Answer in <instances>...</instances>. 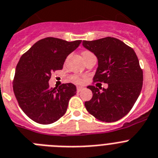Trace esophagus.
<instances>
[{
	"label": "esophagus",
	"instance_id": "esophagus-1",
	"mask_svg": "<svg viewBox=\"0 0 158 158\" xmlns=\"http://www.w3.org/2000/svg\"><path fill=\"white\" fill-rule=\"evenodd\" d=\"M82 89H84V87H82V86H77V92H81Z\"/></svg>",
	"mask_w": 158,
	"mask_h": 158
}]
</instances>
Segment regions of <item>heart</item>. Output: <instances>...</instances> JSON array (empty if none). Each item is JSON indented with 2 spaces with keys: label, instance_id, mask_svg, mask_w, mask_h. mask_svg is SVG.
Returning <instances> with one entry per match:
<instances>
[{
  "label": "heart",
  "instance_id": "b5f03b06",
  "mask_svg": "<svg viewBox=\"0 0 158 158\" xmlns=\"http://www.w3.org/2000/svg\"><path fill=\"white\" fill-rule=\"evenodd\" d=\"M92 54V52H89V51H83L82 52V56H87V55ZM72 80L74 82H76V83H78V84H80V83H82L83 82V78L79 76H77V75H74V76L72 77Z\"/></svg>",
  "mask_w": 158,
  "mask_h": 158
}]
</instances>
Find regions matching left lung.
I'll list each match as a JSON object with an SVG mask.
<instances>
[{"label": "left lung", "mask_w": 158, "mask_h": 158, "mask_svg": "<svg viewBox=\"0 0 158 158\" xmlns=\"http://www.w3.org/2000/svg\"><path fill=\"white\" fill-rule=\"evenodd\" d=\"M83 46L98 60L94 82L107 83L102 91L94 85L87 88L93 98L85 102L87 111L99 121L114 122L125 117L141 94L143 72L131 47L114 37L83 40Z\"/></svg>", "instance_id": "left-lung-1"}]
</instances>
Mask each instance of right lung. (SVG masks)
<instances>
[{"label":"right lung","mask_w":158,"mask_h":158,"mask_svg":"<svg viewBox=\"0 0 158 158\" xmlns=\"http://www.w3.org/2000/svg\"><path fill=\"white\" fill-rule=\"evenodd\" d=\"M81 40L67 41L46 37L35 43L21 56L13 82V92L23 112L35 122L52 124L66 113L69 99L77 93L72 83L51 88L52 72L62 69L66 57Z\"/></svg>","instance_id":"1"}]
</instances>
